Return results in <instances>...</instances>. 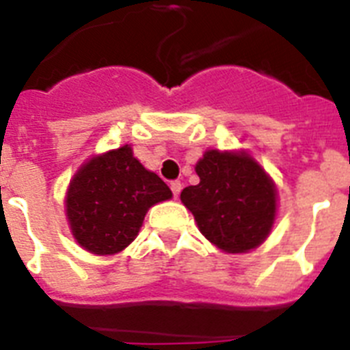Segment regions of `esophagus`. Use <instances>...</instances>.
Masks as SVG:
<instances>
[{"label": "esophagus", "mask_w": 350, "mask_h": 350, "mask_svg": "<svg viewBox=\"0 0 350 350\" xmlns=\"http://www.w3.org/2000/svg\"><path fill=\"white\" fill-rule=\"evenodd\" d=\"M170 189H172L173 196L177 198L178 194H180V189H182V184H180V180H172V182H170Z\"/></svg>", "instance_id": "34e87169"}]
</instances>
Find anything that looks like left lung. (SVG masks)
Here are the masks:
<instances>
[{
    "instance_id": "1",
    "label": "left lung",
    "mask_w": 350,
    "mask_h": 350,
    "mask_svg": "<svg viewBox=\"0 0 350 350\" xmlns=\"http://www.w3.org/2000/svg\"><path fill=\"white\" fill-rule=\"evenodd\" d=\"M200 184L180 200L198 228L226 252H247L268 237L277 210V191L261 166L245 152L208 150L198 161Z\"/></svg>"
}]
</instances>
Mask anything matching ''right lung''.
Returning a JSON list of instances; mask_svg holds the SVG:
<instances>
[{"label":"right lung","instance_id":"right-lung-1","mask_svg":"<svg viewBox=\"0 0 350 350\" xmlns=\"http://www.w3.org/2000/svg\"><path fill=\"white\" fill-rule=\"evenodd\" d=\"M170 198L168 185L124 145L92 157L77 172L66 194V215L83 249L116 254L137 238L147 210Z\"/></svg>","mask_w":350,"mask_h":350}]
</instances>
